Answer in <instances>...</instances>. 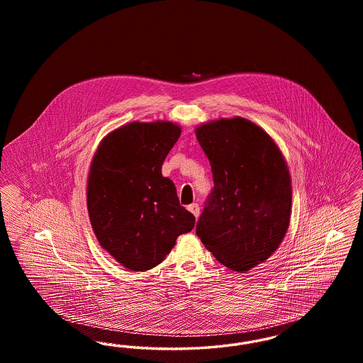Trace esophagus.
I'll list each match as a JSON object with an SVG mask.
<instances>
[{
	"label": "esophagus",
	"instance_id": "esophagus-1",
	"mask_svg": "<svg viewBox=\"0 0 363 363\" xmlns=\"http://www.w3.org/2000/svg\"><path fill=\"white\" fill-rule=\"evenodd\" d=\"M188 209L194 215V218H199V215H200V207H199V204L193 203V204L188 206Z\"/></svg>",
	"mask_w": 363,
	"mask_h": 363
}]
</instances>
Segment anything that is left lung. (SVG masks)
<instances>
[{
  "label": "left lung",
  "instance_id": "left-lung-1",
  "mask_svg": "<svg viewBox=\"0 0 363 363\" xmlns=\"http://www.w3.org/2000/svg\"><path fill=\"white\" fill-rule=\"evenodd\" d=\"M196 138L213 177L196 234L220 264L245 274L269 259L289 230V166L274 138L241 117L201 123Z\"/></svg>",
  "mask_w": 363,
  "mask_h": 363
}]
</instances>
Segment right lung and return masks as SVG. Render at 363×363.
<instances>
[{"mask_svg": "<svg viewBox=\"0 0 363 363\" xmlns=\"http://www.w3.org/2000/svg\"><path fill=\"white\" fill-rule=\"evenodd\" d=\"M181 135L170 121L129 122L110 132L92 157L86 208L96 240L122 267L160 264L194 216L179 204L162 164Z\"/></svg>", "mask_w": 363, "mask_h": 363, "instance_id": "obj_1", "label": "right lung"}]
</instances>
